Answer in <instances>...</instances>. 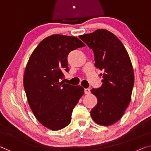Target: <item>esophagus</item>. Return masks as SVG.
I'll use <instances>...</instances> for the list:
<instances>
[{"label": "esophagus", "instance_id": "obj_1", "mask_svg": "<svg viewBox=\"0 0 151 151\" xmlns=\"http://www.w3.org/2000/svg\"><path fill=\"white\" fill-rule=\"evenodd\" d=\"M84 93H85V94H89L90 93V89H85Z\"/></svg>", "mask_w": 151, "mask_h": 151}]
</instances>
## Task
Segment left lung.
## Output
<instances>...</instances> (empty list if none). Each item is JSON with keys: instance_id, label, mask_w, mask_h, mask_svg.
<instances>
[{"instance_id": "obj_1", "label": "left lung", "mask_w": 151, "mask_h": 151, "mask_svg": "<svg viewBox=\"0 0 151 151\" xmlns=\"http://www.w3.org/2000/svg\"><path fill=\"white\" fill-rule=\"evenodd\" d=\"M93 51L95 66L104 72L100 88L92 89L98 99L91 111L96 123L111 125L122 117L131 101L134 84L132 62L125 47L114 34L104 29L79 36Z\"/></svg>"}]
</instances>
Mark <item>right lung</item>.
<instances>
[{"label":"right lung","instance_id":"add662e5","mask_svg":"<svg viewBox=\"0 0 151 151\" xmlns=\"http://www.w3.org/2000/svg\"><path fill=\"white\" fill-rule=\"evenodd\" d=\"M85 46L75 37L53 35L43 39L31 54L24 75V87L34 115L51 130H60L71 121L73 109L84 93L80 85L60 82L68 72L70 51Z\"/></svg>","mask_w":151,"mask_h":151}]
</instances>
